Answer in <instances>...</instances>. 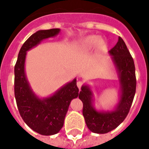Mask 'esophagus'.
<instances>
[{
    "label": "esophagus",
    "mask_w": 149,
    "mask_h": 149,
    "mask_svg": "<svg viewBox=\"0 0 149 149\" xmlns=\"http://www.w3.org/2000/svg\"><path fill=\"white\" fill-rule=\"evenodd\" d=\"M77 86H78L79 89H80L81 87H82V85H83V82H82V81H78L77 83Z\"/></svg>",
    "instance_id": "esophagus-1"
}]
</instances>
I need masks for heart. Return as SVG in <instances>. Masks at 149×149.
Masks as SVG:
<instances>
[{
    "instance_id": "1",
    "label": "heart",
    "mask_w": 149,
    "mask_h": 149,
    "mask_svg": "<svg viewBox=\"0 0 149 149\" xmlns=\"http://www.w3.org/2000/svg\"><path fill=\"white\" fill-rule=\"evenodd\" d=\"M97 44L98 49H104L106 48V43L103 40H100L96 36H89L83 39L78 43V49L80 52H87L91 50Z\"/></svg>"
}]
</instances>
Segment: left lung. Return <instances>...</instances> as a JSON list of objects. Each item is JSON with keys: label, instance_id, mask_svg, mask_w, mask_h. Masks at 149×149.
<instances>
[{"label": "left lung", "instance_id": "1", "mask_svg": "<svg viewBox=\"0 0 149 149\" xmlns=\"http://www.w3.org/2000/svg\"><path fill=\"white\" fill-rule=\"evenodd\" d=\"M109 54L112 56L121 86L120 100L116 109L110 112L96 111L93 106V93L89 86L83 85L79 94V98L83 103V115L86 125L94 133H107L123 123L131 108L136 89L133 58L120 37Z\"/></svg>", "mask_w": 149, "mask_h": 149}]
</instances>
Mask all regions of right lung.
Returning <instances> with one entry per match:
<instances>
[{
  "label": "right lung",
  "mask_w": 149,
  "mask_h": 149,
  "mask_svg": "<svg viewBox=\"0 0 149 149\" xmlns=\"http://www.w3.org/2000/svg\"><path fill=\"white\" fill-rule=\"evenodd\" d=\"M60 31L58 28L43 30L31 35L20 48L14 66V95L20 116L31 129L43 135H55L63 126L70 102L79 95L77 79L66 83L51 96L40 99L30 86L24 63L26 51L43 40L55 37Z\"/></svg>",
  "instance_id": "1"
}]
</instances>
